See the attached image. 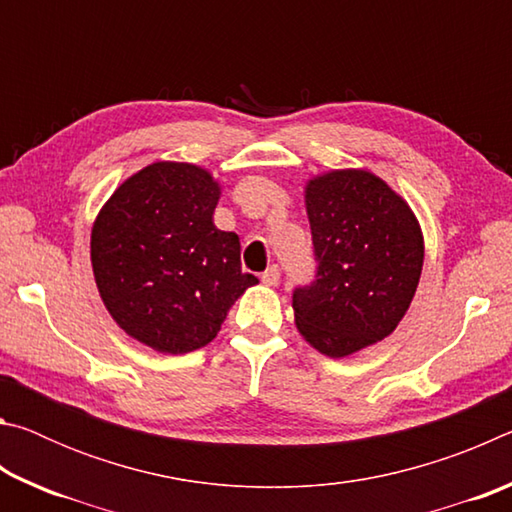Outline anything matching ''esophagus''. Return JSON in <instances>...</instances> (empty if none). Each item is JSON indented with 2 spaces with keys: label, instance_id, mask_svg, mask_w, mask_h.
Instances as JSON below:
<instances>
[{
  "label": "esophagus",
  "instance_id": "34e87169",
  "mask_svg": "<svg viewBox=\"0 0 512 512\" xmlns=\"http://www.w3.org/2000/svg\"><path fill=\"white\" fill-rule=\"evenodd\" d=\"M262 282L266 284V287H277V284H280V268H277L275 264L268 266L262 273Z\"/></svg>",
  "mask_w": 512,
  "mask_h": 512
}]
</instances>
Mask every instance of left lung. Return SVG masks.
Listing matches in <instances>:
<instances>
[{"label": "left lung", "instance_id": "left-lung-1", "mask_svg": "<svg viewBox=\"0 0 512 512\" xmlns=\"http://www.w3.org/2000/svg\"><path fill=\"white\" fill-rule=\"evenodd\" d=\"M307 216L316 280L293 291L300 334L341 359L386 339L418 289L424 241L418 219L384 180L361 169L309 180Z\"/></svg>", "mask_w": 512, "mask_h": 512}]
</instances>
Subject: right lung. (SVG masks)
<instances>
[{
  "mask_svg": "<svg viewBox=\"0 0 512 512\" xmlns=\"http://www.w3.org/2000/svg\"><path fill=\"white\" fill-rule=\"evenodd\" d=\"M219 183L196 164L155 162L117 187L92 228L94 280L128 336L164 354L210 343L257 277L235 232L214 225Z\"/></svg>",
  "mask_w": 512,
  "mask_h": 512,
  "instance_id": "obj_1",
  "label": "right lung"
}]
</instances>
